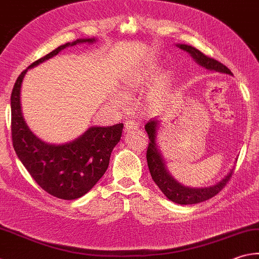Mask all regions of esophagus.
Here are the masks:
<instances>
[{
    "instance_id": "esophagus-1",
    "label": "esophagus",
    "mask_w": 259,
    "mask_h": 259,
    "mask_svg": "<svg viewBox=\"0 0 259 259\" xmlns=\"http://www.w3.org/2000/svg\"><path fill=\"white\" fill-rule=\"evenodd\" d=\"M138 124H136V121L134 120H126L125 121V131L126 132H133L135 130H138Z\"/></svg>"
}]
</instances>
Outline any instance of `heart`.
<instances>
[{"label":"heart","instance_id":"obj_1","mask_svg":"<svg viewBox=\"0 0 259 259\" xmlns=\"http://www.w3.org/2000/svg\"><path fill=\"white\" fill-rule=\"evenodd\" d=\"M154 80V74L152 71L150 70H142L136 71L134 73L126 77L124 83V92L125 96H132L135 92H139L144 88L149 87L152 81ZM168 98H169V89H168V82L165 77L160 79L157 84L152 87L150 91L145 96V107L146 109L151 113H160L168 105ZM117 102L123 106L125 104V100L123 98L117 99Z\"/></svg>","mask_w":259,"mask_h":259}]
</instances>
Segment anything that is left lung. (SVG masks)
Returning a JSON list of instances; mask_svg holds the SVG:
<instances>
[{"instance_id": "8db88e82", "label": "left lung", "mask_w": 259, "mask_h": 259, "mask_svg": "<svg viewBox=\"0 0 259 259\" xmlns=\"http://www.w3.org/2000/svg\"><path fill=\"white\" fill-rule=\"evenodd\" d=\"M177 46L180 50L190 54V56L194 58L195 62H196L198 65L205 67V69L209 71H215L232 75L231 71L229 70L226 65H223L222 63L218 62L217 60H214V58L206 56L205 54H203L201 51L196 50V48L189 45H185V44H178ZM159 125L160 120L151 119L146 123L145 131L150 139L148 151H146V160H148L149 170L151 176H152V179L154 180V183L158 185L161 192H162L170 201L180 204V205L197 204L215 196V195L226 186L229 180H230L233 174V169H231L229 174H227L226 177L220 180L218 184L213 185V186L204 188H192L184 186V185L174 179L172 176L169 174L167 167H165L162 154H161L157 144V133L159 130Z\"/></svg>"}]
</instances>
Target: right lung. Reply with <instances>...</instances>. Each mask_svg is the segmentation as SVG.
Here are the masks:
<instances>
[{
	"label": "right lung",
	"mask_w": 259,
	"mask_h": 259,
	"mask_svg": "<svg viewBox=\"0 0 259 259\" xmlns=\"http://www.w3.org/2000/svg\"><path fill=\"white\" fill-rule=\"evenodd\" d=\"M95 38L76 39L39 58L24 70L14 83L11 94V132L13 148L28 172L45 192L61 199L83 196L98 183L109 164L111 151L119 142L124 125L107 127L92 126L72 142L48 144L29 130L21 110L20 92L29 69L57 55L62 50L82 42H95Z\"/></svg>",
	"instance_id": "1"
}]
</instances>
